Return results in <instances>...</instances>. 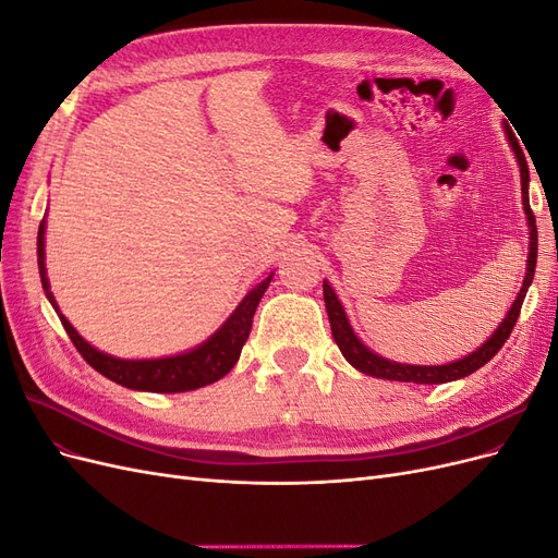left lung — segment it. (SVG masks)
Segmentation results:
<instances>
[{"instance_id": "left-lung-1", "label": "left lung", "mask_w": 558, "mask_h": 558, "mask_svg": "<svg viewBox=\"0 0 558 558\" xmlns=\"http://www.w3.org/2000/svg\"><path fill=\"white\" fill-rule=\"evenodd\" d=\"M510 134V132H508ZM510 142L512 148L517 154L519 167H521V197H523V209H526L529 216V226H531V251H529V267H526V279H523L521 291L514 300L512 310L505 316L502 324L498 326V330L488 337V342H484L475 353H470V356L449 363V365H402V363H393V361H386L377 353L369 351L356 335H353L347 314L340 305V300L332 293L330 286L324 281V300H326V312L330 318V330L337 347H340L342 356L365 375H373V377H381V379H393V381H412V384H445V381H453V379H461L475 373L482 365H486L492 361L496 353L500 351V347L508 342L510 332L514 330V324L519 318L521 305H523V298H526L529 286L533 281L535 275V263H537V226H535V216L531 209V202H529V165H526V156H523L521 146L514 142V137L510 134Z\"/></svg>"}]
</instances>
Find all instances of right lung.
Here are the masks:
<instances>
[{"instance_id":"1","label":"right lung","mask_w":558,"mask_h":558,"mask_svg":"<svg viewBox=\"0 0 558 558\" xmlns=\"http://www.w3.org/2000/svg\"><path fill=\"white\" fill-rule=\"evenodd\" d=\"M37 256H39V275L46 298L50 305L56 307L53 293L48 291L46 267H44V221L39 226V240H37ZM272 277H267L263 283H258L242 302L234 314L226 320V326L218 330L211 340H207L202 347L181 353V356L172 359H158V361H121L107 356V353L93 349L83 337L72 328L70 320L60 314L62 326L74 342L76 351L83 356L90 367H95L99 375L107 379L121 384L125 388H134V391H154V393H181V391H195L207 384H214L221 377H226L234 363L240 361V353L244 342L248 340L253 314L258 310V302L263 293L267 291ZM58 312V307H56Z\"/></svg>"}]
</instances>
